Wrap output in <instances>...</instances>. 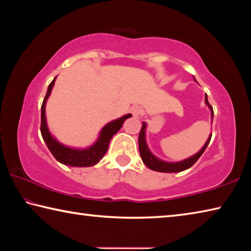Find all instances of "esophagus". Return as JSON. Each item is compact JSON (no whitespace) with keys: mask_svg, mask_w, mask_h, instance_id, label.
Returning a JSON list of instances; mask_svg holds the SVG:
<instances>
[{"mask_svg":"<svg viewBox=\"0 0 251 251\" xmlns=\"http://www.w3.org/2000/svg\"><path fill=\"white\" fill-rule=\"evenodd\" d=\"M130 113L133 114L134 117H139L142 114V108L139 107V106H134V107L130 109Z\"/></svg>","mask_w":251,"mask_h":251,"instance_id":"34e87169","label":"esophagus"}]
</instances>
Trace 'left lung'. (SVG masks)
Segmentation results:
<instances>
[{"instance_id": "1", "label": "left lung", "mask_w": 251, "mask_h": 251, "mask_svg": "<svg viewBox=\"0 0 251 251\" xmlns=\"http://www.w3.org/2000/svg\"><path fill=\"white\" fill-rule=\"evenodd\" d=\"M194 79H195V77H194ZM195 80H196V79H195ZM205 103L210 109L211 124H212V118H214V110H212V107L210 106L209 101H208L207 95H205ZM146 127H147V124L145 122H143V126H142L141 133H139V137H138L139 154H141L143 163L145 164L148 168L151 169V171L159 172V173H179V172L186 171V169L190 168L198 160L199 157L202 155V152L205 151L206 147L208 146V144H209L210 138H211V134H210L209 137H208V139H207V142L205 143V145H203L201 147V150L199 151L198 152H196L195 155L190 156L189 158H186V159L180 160V161H175V163H174V161H166V160H163V159L158 158V157H156L150 151V148H148L147 143H146Z\"/></svg>"}]
</instances>
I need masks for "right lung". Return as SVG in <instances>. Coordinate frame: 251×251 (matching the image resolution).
I'll return each instance as SVG.
<instances>
[{"label":"right lung","mask_w":251,"mask_h":251,"mask_svg":"<svg viewBox=\"0 0 251 251\" xmlns=\"http://www.w3.org/2000/svg\"><path fill=\"white\" fill-rule=\"evenodd\" d=\"M55 77L48 87V92H46L45 99L43 100L41 107V134L43 137L46 146L52 152V155L55 157V159L63 165L71 167H91L94 166L100 160L103 158L106 151L108 150V145L110 139L114 135H115L118 130L122 128L124 122L127 118L131 117V114H126V115L122 116L121 118L114 120L106 124L103 128L100 129L99 137L95 141L94 144L86 148H74L66 146L64 144L59 143L54 136L50 134L49 129L48 122H46V115H45V106L48 99L50 95V92L53 90V86L55 84Z\"/></svg>","instance_id":"add662e5"}]
</instances>
